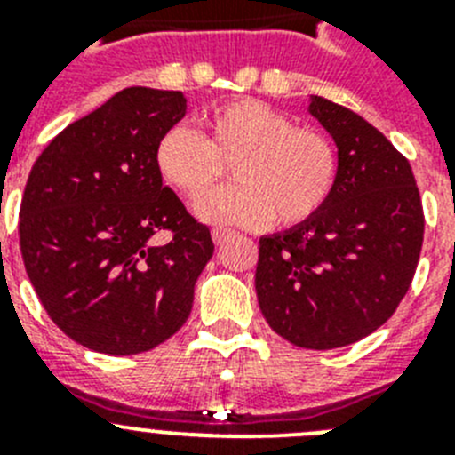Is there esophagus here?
Here are the masks:
<instances>
[{"mask_svg": "<svg viewBox=\"0 0 455 455\" xmlns=\"http://www.w3.org/2000/svg\"><path fill=\"white\" fill-rule=\"evenodd\" d=\"M230 235L232 232L225 230V228H214V230H212V239H214V243H223V241L228 239Z\"/></svg>", "mask_w": 455, "mask_h": 455, "instance_id": "obj_1", "label": "esophagus"}]
</instances>
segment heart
Listing matches in <instances>:
<instances>
[{
	"label": "heart",
	"mask_w": 455,
	"mask_h": 455,
	"mask_svg": "<svg viewBox=\"0 0 455 455\" xmlns=\"http://www.w3.org/2000/svg\"><path fill=\"white\" fill-rule=\"evenodd\" d=\"M204 134L172 124L155 148L159 178L188 203H199L233 166L237 184L198 204L207 223L299 228L328 204L339 178V155L331 139L299 127L291 116L257 100L212 108Z\"/></svg>",
	"instance_id": "1"
}]
</instances>
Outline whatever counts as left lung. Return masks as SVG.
Segmentation results:
<instances>
[{
  "instance_id": "obj_1",
  "label": "left lung",
  "mask_w": 455,
  "mask_h": 455,
  "mask_svg": "<svg viewBox=\"0 0 455 455\" xmlns=\"http://www.w3.org/2000/svg\"><path fill=\"white\" fill-rule=\"evenodd\" d=\"M339 178L307 223L259 239L255 291L273 331L300 348L348 347L378 331L408 293L424 241L410 162L351 108L315 95Z\"/></svg>"
}]
</instances>
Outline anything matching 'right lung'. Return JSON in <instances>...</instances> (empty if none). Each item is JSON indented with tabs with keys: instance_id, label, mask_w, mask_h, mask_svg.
Returning <instances> with one entry per match:
<instances>
[{
	"instance_id": "obj_1",
	"label": "right lung",
	"mask_w": 455,
	"mask_h": 455,
	"mask_svg": "<svg viewBox=\"0 0 455 455\" xmlns=\"http://www.w3.org/2000/svg\"><path fill=\"white\" fill-rule=\"evenodd\" d=\"M184 114L180 91L124 88L56 134L29 172L24 268L50 319L91 351H150L191 315L214 243L155 166L156 140Z\"/></svg>"
}]
</instances>
